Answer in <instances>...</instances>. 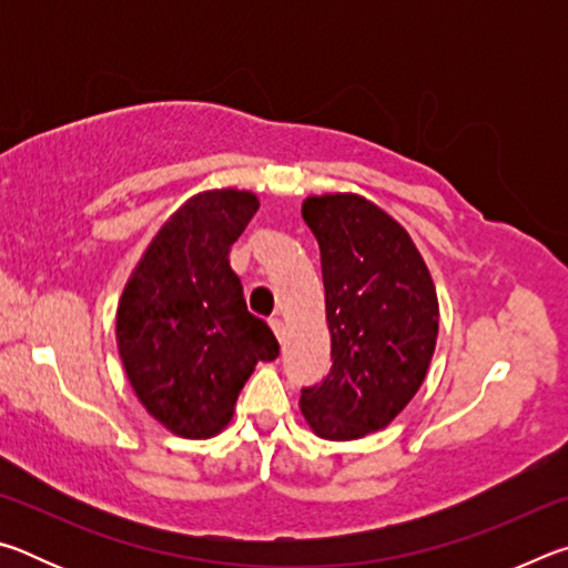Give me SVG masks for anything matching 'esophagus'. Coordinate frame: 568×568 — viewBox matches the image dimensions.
I'll use <instances>...</instances> for the list:
<instances>
[{"instance_id": "34e87169", "label": "esophagus", "mask_w": 568, "mask_h": 568, "mask_svg": "<svg viewBox=\"0 0 568 568\" xmlns=\"http://www.w3.org/2000/svg\"><path fill=\"white\" fill-rule=\"evenodd\" d=\"M271 328H273V333H275V338L283 343V341H285V323H283L281 318H273V321H271Z\"/></svg>"}]
</instances>
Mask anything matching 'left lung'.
<instances>
[{"instance_id": "left-lung-1", "label": "left lung", "mask_w": 568, "mask_h": 568, "mask_svg": "<svg viewBox=\"0 0 568 568\" xmlns=\"http://www.w3.org/2000/svg\"><path fill=\"white\" fill-rule=\"evenodd\" d=\"M321 247L331 373L305 388L318 438L358 440L396 420L426 381L438 341V295L408 230L355 192L303 200Z\"/></svg>"}]
</instances>
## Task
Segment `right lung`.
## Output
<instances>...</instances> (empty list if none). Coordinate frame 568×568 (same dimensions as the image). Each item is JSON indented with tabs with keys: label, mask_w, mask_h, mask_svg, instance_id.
I'll list each match as a JSON object with an SVG mask.
<instances>
[{
	"label": "right lung",
	"mask_w": 568,
	"mask_h": 568,
	"mask_svg": "<svg viewBox=\"0 0 568 568\" xmlns=\"http://www.w3.org/2000/svg\"><path fill=\"white\" fill-rule=\"evenodd\" d=\"M257 207L250 190L192 195L150 240L120 295L114 335L130 386L180 438L225 430L255 365L281 353L230 267V247Z\"/></svg>",
	"instance_id": "right-lung-1"
}]
</instances>
